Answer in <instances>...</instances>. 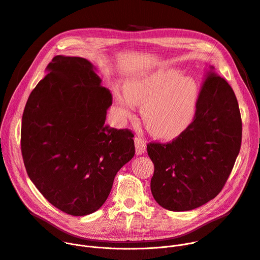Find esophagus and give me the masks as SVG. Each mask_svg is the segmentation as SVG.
<instances>
[{
  "label": "esophagus",
  "instance_id": "1",
  "mask_svg": "<svg viewBox=\"0 0 260 260\" xmlns=\"http://www.w3.org/2000/svg\"><path fill=\"white\" fill-rule=\"evenodd\" d=\"M135 148H136V154L142 155L147 151V143L144 138L142 137H135L134 139Z\"/></svg>",
  "mask_w": 260,
  "mask_h": 260
}]
</instances>
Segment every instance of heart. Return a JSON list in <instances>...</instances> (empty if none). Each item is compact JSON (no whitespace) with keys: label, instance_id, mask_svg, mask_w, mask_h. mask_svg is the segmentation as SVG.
<instances>
[{"label":"heart","instance_id":"obj_1","mask_svg":"<svg viewBox=\"0 0 260 260\" xmlns=\"http://www.w3.org/2000/svg\"><path fill=\"white\" fill-rule=\"evenodd\" d=\"M119 114H132L134 103L142 105L148 130L161 138H173L192 123L199 98L193 79L177 70H158L139 76L125 86V93L114 91Z\"/></svg>","mask_w":260,"mask_h":260}]
</instances>
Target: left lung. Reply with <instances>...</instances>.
I'll list each match as a JSON object with an SVG mask.
<instances>
[{
    "label": "left lung",
    "instance_id": "1",
    "mask_svg": "<svg viewBox=\"0 0 260 260\" xmlns=\"http://www.w3.org/2000/svg\"><path fill=\"white\" fill-rule=\"evenodd\" d=\"M206 72L188 128L169 143H149L151 191L172 211L198 208L225 186L241 150L243 124L235 93L224 78Z\"/></svg>",
    "mask_w": 260,
    "mask_h": 260
}]
</instances>
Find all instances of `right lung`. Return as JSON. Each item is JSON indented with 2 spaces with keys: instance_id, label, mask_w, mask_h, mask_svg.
I'll return each mask as SVG.
<instances>
[{
  "instance_id": "1",
  "label": "right lung",
  "mask_w": 260,
  "mask_h": 260,
  "mask_svg": "<svg viewBox=\"0 0 260 260\" xmlns=\"http://www.w3.org/2000/svg\"><path fill=\"white\" fill-rule=\"evenodd\" d=\"M29 95L21 131L27 174L68 214L96 211L135 154L131 130L105 126L112 94L81 57L55 56Z\"/></svg>"
}]
</instances>
